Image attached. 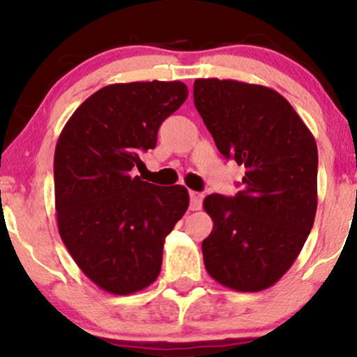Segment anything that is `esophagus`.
<instances>
[{
    "mask_svg": "<svg viewBox=\"0 0 357 357\" xmlns=\"http://www.w3.org/2000/svg\"><path fill=\"white\" fill-rule=\"evenodd\" d=\"M203 203V195L198 191H190V210L191 211H198L202 208Z\"/></svg>",
    "mask_w": 357,
    "mask_h": 357,
    "instance_id": "obj_1",
    "label": "esophagus"
}]
</instances>
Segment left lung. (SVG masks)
Returning a JSON list of instances; mask_svg holds the SVG:
<instances>
[{
    "label": "left lung",
    "mask_w": 357,
    "mask_h": 357,
    "mask_svg": "<svg viewBox=\"0 0 357 357\" xmlns=\"http://www.w3.org/2000/svg\"><path fill=\"white\" fill-rule=\"evenodd\" d=\"M192 97L213 141L245 167L241 191L210 195L213 231L203 260L216 282L238 292L268 289L292 267L317 210V144L275 90L198 79Z\"/></svg>",
    "instance_id": "left-lung-1"
}]
</instances>
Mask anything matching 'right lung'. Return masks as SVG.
Instances as JSON below:
<instances>
[{"label": "right lung", "instance_id": "add662e5", "mask_svg": "<svg viewBox=\"0 0 357 357\" xmlns=\"http://www.w3.org/2000/svg\"><path fill=\"white\" fill-rule=\"evenodd\" d=\"M186 97L183 82L112 84L92 93L61 130L53 159L59 231L79 268L105 292L129 296L153 284L166 236L190 206L184 186L130 176Z\"/></svg>", "mask_w": 357, "mask_h": 357}]
</instances>
